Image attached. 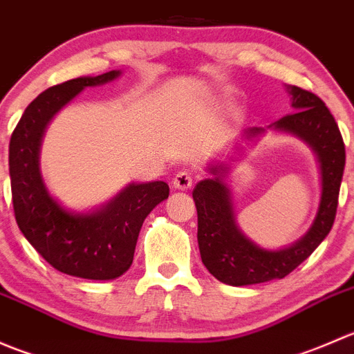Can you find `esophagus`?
I'll return each mask as SVG.
<instances>
[{
    "label": "esophagus",
    "instance_id": "obj_1",
    "mask_svg": "<svg viewBox=\"0 0 354 354\" xmlns=\"http://www.w3.org/2000/svg\"><path fill=\"white\" fill-rule=\"evenodd\" d=\"M192 183H194V176H192L190 171H180V173L173 178V187L176 188V190H188V188H192Z\"/></svg>",
    "mask_w": 354,
    "mask_h": 354
}]
</instances>
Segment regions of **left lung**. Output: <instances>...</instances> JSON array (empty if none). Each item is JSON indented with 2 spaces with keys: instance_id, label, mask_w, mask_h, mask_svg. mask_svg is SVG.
<instances>
[{
  "instance_id": "left-lung-1",
  "label": "left lung",
  "mask_w": 354,
  "mask_h": 354,
  "mask_svg": "<svg viewBox=\"0 0 354 354\" xmlns=\"http://www.w3.org/2000/svg\"><path fill=\"white\" fill-rule=\"evenodd\" d=\"M295 113L270 124L277 133H286L305 142L317 157L320 171V202L310 230L298 241L279 250H267L257 245L240 230L234 216L233 195L226 183L230 162L209 164L212 176L195 187L194 200L198 216V248L203 266L217 281L230 286L267 283L283 279L308 259L334 224L339 187L346 164L344 142L334 116L324 101L303 88L288 85ZM263 128L253 127L243 131L241 138L253 144ZM243 147H238V152ZM233 160V157H231Z\"/></svg>"
}]
</instances>
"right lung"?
I'll use <instances>...</instances> for the list:
<instances>
[{
    "instance_id": "add662e5",
    "label": "right lung",
    "mask_w": 354,
    "mask_h": 354,
    "mask_svg": "<svg viewBox=\"0 0 354 354\" xmlns=\"http://www.w3.org/2000/svg\"><path fill=\"white\" fill-rule=\"evenodd\" d=\"M120 70L78 77L39 94L24 111L10 140V180L15 219L27 241L59 272L92 281H111L130 269L145 217L169 197L164 181L130 183L88 212H75L58 202L41 173L46 128L84 88L109 84Z\"/></svg>"
}]
</instances>
